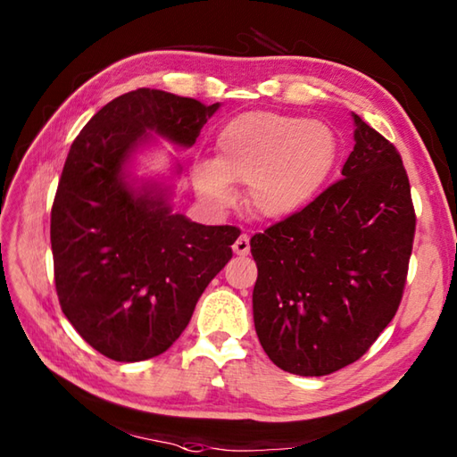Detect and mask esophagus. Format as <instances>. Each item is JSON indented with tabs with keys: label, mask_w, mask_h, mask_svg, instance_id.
<instances>
[{
	"label": "esophagus",
	"mask_w": 457,
	"mask_h": 457,
	"mask_svg": "<svg viewBox=\"0 0 457 457\" xmlns=\"http://www.w3.org/2000/svg\"><path fill=\"white\" fill-rule=\"evenodd\" d=\"M249 249H251V245H249V236H247V234H241V236L236 239V244H234V253H236V255H247Z\"/></svg>",
	"instance_id": "esophagus-1"
}]
</instances>
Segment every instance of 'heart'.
<instances>
[{
    "label": "heart",
    "mask_w": 457,
    "mask_h": 457,
    "mask_svg": "<svg viewBox=\"0 0 457 457\" xmlns=\"http://www.w3.org/2000/svg\"><path fill=\"white\" fill-rule=\"evenodd\" d=\"M337 137L328 123L278 112L231 118L216 137V159L194 164L204 198L220 208L234 202V182L249 187L261 218L280 220L303 210L324 187L337 159Z\"/></svg>",
    "instance_id": "heart-1"
}]
</instances>
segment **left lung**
<instances>
[{
    "instance_id": "obj_1",
    "label": "left lung",
    "mask_w": 457,
    "mask_h": 457,
    "mask_svg": "<svg viewBox=\"0 0 457 457\" xmlns=\"http://www.w3.org/2000/svg\"><path fill=\"white\" fill-rule=\"evenodd\" d=\"M353 121L344 179L251 237L259 342L303 377L357 361L395 318L409 275L416 213L401 153Z\"/></svg>"
}]
</instances>
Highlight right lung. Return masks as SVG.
<instances>
[{
    "label": "right lung",
    "instance_id": "obj_1",
    "mask_svg": "<svg viewBox=\"0 0 457 457\" xmlns=\"http://www.w3.org/2000/svg\"><path fill=\"white\" fill-rule=\"evenodd\" d=\"M218 108L137 88L105 104L68 151L51 210L56 295L84 342L113 361L167 352L234 255L239 228L200 226L172 213L162 190L123 180L147 131L192 147Z\"/></svg>",
    "mask_w": 457,
    "mask_h": 457
}]
</instances>
